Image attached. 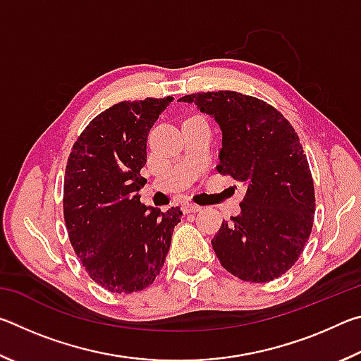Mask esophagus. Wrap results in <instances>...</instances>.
<instances>
[{
    "label": "esophagus",
    "mask_w": 361,
    "mask_h": 361,
    "mask_svg": "<svg viewBox=\"0 0 361 361\" xmlns=\"http://www.w3.org/2000/svg\"><path fill=\"white\" fill-rule=\"evenodd\" d=\"M181 210L185 212V213H197V212L202 210V207H199V205H194V204H183Z\"/></svg>",
    "instance_id": "esophagus-1"
}]
</instances>
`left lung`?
<instances>
[{"label":"left lung","instance_id":"8db88e82","mask_svg":"<svg viewBox=\"0 0 361 361\" xmlns=\"http://www.w3.org/2000/svg\"><path fill=\"white\" fill-rule=\"evenodd\" d=\"M223 132L216 170L247 186L239 216L213 237L221 266L243 282L282 277L312 232L314 180L298 133L279 109L234 90L181 97Z\"/></svg>","mask_w":361,"mask_h":361}]
</instances>
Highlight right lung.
<instances>
[{
    "label": "right lung",
    "instance_id": "right-lung-1",
    "mask_svg": "<svg viewBox=\"0 0 361 361\" xmlns=\"http://www.w3.org/2000/svg\"><path fill=\"white\" fill-rule=\"evenodd\" d=\"M173 99L121 102L89 122L65 169L63 218L89 277L111 293L142 291L166 261L181 210L140 202L146 142Z\"/></svg>",
    "mask_w": 361,
    "mask_h": 361
}]
</instances>
